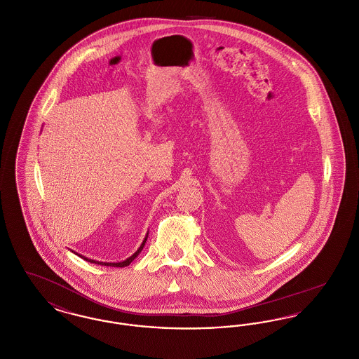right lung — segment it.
<instances>
[{"instance_id": "right-lung-1", "label": "right lung", "mask_w": 359, "mask_h": 359, "mask_svg": "<svg viewBox=\"0 0 359 359\" xmlns=\"http://www.w3.org/2000/svg\"><path fill=\"white\" fill-rule=\"evenodd\" d=\"M147 239H148V236L144 238L142 241V243H141V246L137 249L136 253L133 255V256L129 257V258H126L125 261H122V262H100V261H94V259H88V258H86V257L81 256V255H78L79 257H82V258H85L86 261H88V262H91V264H98V265H104V266H114V268H123V266H128L135 258H136L140 253H141V250H142V248H144V245H145V242H147Z\"/></svg>"}]
</instances>
